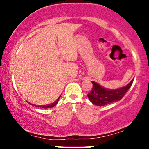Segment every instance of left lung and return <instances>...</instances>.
I'll return each instance as SVG.
<instances>
[{
	"label": "left lung",
	"instance_id": "obj_1",
	"mask_svg": "<svg viewBox=\"0 0 149 149\" xmlns=\"http://www.w3.org/2000/svg\"><path fill=\"white\" fill-rule=\"evenodd\" d=\"M133 80L134 79L125 86L116 89L105 88L100 85L98 83L91 81L93 84V88L87 94V96L91 102L96 106H105L111 103L118 102L123 98L126 91L130 89L132 85Z\"/></svg>",
	"mask_w": 149,
	"mask_h": 149
}]
</instances>
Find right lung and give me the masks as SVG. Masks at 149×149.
Here are the masks:
<instances>
[{"label":"right lung","instance_id":"add662e5","mask_svg":"<svg viewBox=\"0 0 149 149\" xmlns=\"http://www.w3.org/2000/svg\"><path fill=\"white\" fill-rule=\"evenodd\" d=\"M60 96H61V95H60V97H59L57 99L56 101L52 103V104H50L40 105V106H37V105H36V107H41V108H43V109H49V108H52V107H55V106H56V105L57 104H58V101H59V99H60ZM28 104H30V105H33V104H32L30 103V102H28Z\"/></svg>","mask_w":149,"mask_h":149}]
</instances>
